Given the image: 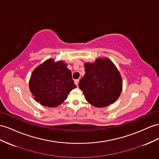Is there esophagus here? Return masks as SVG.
<instances>
[{"label": "esophagus", "mask_w": 159, "mask_h": 159, "mask_svg": "<svg viewBox=\"0 0 159 159\" xmlns=\"http://www.w3.org/2000/svg\"><path fill=\"white\" fill-rule=\"evenodd\" d=\"M79 81H80V80H79V79H78V80H74V82H75V84H76L77 86H78V85Z\"/></svg>", "instance_id": "1"}]
</instances>
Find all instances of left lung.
<instances>
[{
	"mask_svg": "<svg viewBox=\"0 0 159 159\" xmlns=\"http://www.w3.org/2000/svg\"><path fill=\"white\" fill-rule=\"evenodd\" d=\"M85 75L80 81L86 100L102 108L116 100L122 89V81L116 67L108 58L97 59L94 63L84 64Z\"/></svg>",
	"mask_w": 159,
	"mask_h": 159,
	"instance_id": "obj_1",
	"label": "left lung"
}]
</instances>
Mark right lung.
<instances>
[{
  "instance_id": "add662e5",
  "label": "right lung",
  "mask_w": 159,
  "mask_h": 159,
  "mask_svg": "<svg viewBox=\"0 0 159 159\" xmlns=\"http://www.w3.org/2000/svg\"><path fill=\"white\" fill-rule=\"evenodd\" d=\"M76 88L71 71L62 61L47 60L36 67L29 81V88L34 99L43 106L56 107L67 99Z\"/></svg>"
}]
</instances>
